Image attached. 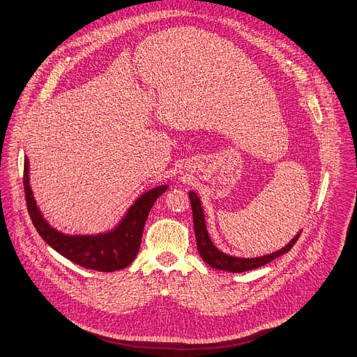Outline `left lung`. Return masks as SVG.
<instances>
[{
  "label": "left lung",
  "instance_id": "left-lung-1",
  "mask_svg": "<svg viewBox=\"0 0 357 357\" xmlns=\"http://www.w3.org/2000/svg\"><path fill=\"white\" fill-rule=\"evenodd\" d=\"M188 194H190V202H191V207H192V219H194V232H195V240H197V250H199L200 257L207 263V265L215 268V269L240 273V272L260 268L263 265H266V263L272 261L273 259L288 253L289 250L293 248V245L297 243L298 236L301 235L300 234L301 231L297 232L294 238L289 241L285 247L278 250V252L266 255V256L253 257V259L229 256L227 253L220 252V250L212 243V240H210L208 232H207V227H206V219H204L202 202L194 191H190Z\"/></svg>",
  "mask_w": 357,
  "mask_h": 357
}]
</instances>
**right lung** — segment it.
<instances>
[{
    "label": "right lung",
    "instance_id": "1",
    "mask_svg": "<svg viewBox=\"0 0 357 357\" xmlns=\"http://www.w3.org/2000/svg\"><path fill=\"white\" fill-rule=\"evenodd\" d=\"M23 185L28 212L43 240L76 265L100 272L123 269L134 261L139 252L145 220L154 202L167 190V185H160L139 195L119 225L109 232L97 235H66L52 228L36 206L29 185V160L26 155Z\"/></svg>",
    "mask_w": 357,
    "mask_h": 357
}]
</instances>
